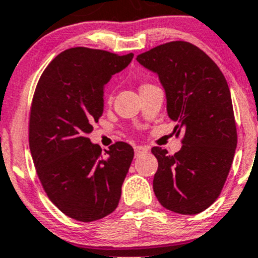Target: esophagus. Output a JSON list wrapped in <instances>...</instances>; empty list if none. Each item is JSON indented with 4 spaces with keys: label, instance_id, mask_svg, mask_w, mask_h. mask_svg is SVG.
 I'll use <instances>...</instances> for the list:
<instances>
[{
    "label": "esophagus",
    "instance_id": "34e87169",
    "mask_svg": "<svg viewBox=\"0 0 258 258\" xmlns=\"http://www.w3.org/2000/svg\"><path fill=\"white\" fill-rule=\"evenodd\" d=\"M149 151V148L148 147H146V146H136L135 147V153H136V155H141V154H143V153H147Z\"/></svg>",
    "mask_w": 258,
    "mask_h": 258
}]
</instances>
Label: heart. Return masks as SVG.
Listing matches in <instances>:
<instances>
[{"mask_svg":"<svg viewBox=\"0 0 258 258\" xmlns=\"http://www.w3.org/2000/svg\"><path fill=\"white\" fill-rule=\"evenodd\" d=\"M152 84H149V83H142L141 84V87H140V90H142V89H146V88H148V87H151ZM107 101H110V97L107 98Z\"/></svg>","mask_w":258,"mask_h":258,"instance_id":"obj_1","label":"heart"}]
</instances>
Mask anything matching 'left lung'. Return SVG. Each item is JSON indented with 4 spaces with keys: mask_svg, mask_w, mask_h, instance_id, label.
<instances>
[{
    "mask_svg": "<svg viewBox=\"0 0 258 258\" xmlns=\"http://www.w3.org/2000/svg\"><path fill=\"white\" fill-rule=\"evenodd\" d=\"M159 76L166 110L182 147L174 155L153 147L158 170L153 189L163 207L197 214L219 197L237 143L233 103L224 75L216 62L187 41H170L137 56Z\"/></svg>",
    "mask_w": 258,
    "mask_h": 258,
    "instance_id": "left-lung-1",
    "label": "left lung"
}]
</instances>
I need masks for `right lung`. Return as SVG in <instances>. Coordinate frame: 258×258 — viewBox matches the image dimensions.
I'll return each instance as SVG.
<instances>
[{"label": "right lung", "mask_w": 258, "mask_h": 258, "mask_svg": "<svg viewBox=\"0 0 258 258\" xmlns=\"http://www.w3.org/2000/svg\"><path fill=\"white\" fill-rule=\"evenodd\" d=\"M134 53L72 47L42 72L30 107L29 147L36 174L51 202L79 222L112 213L134 159L116 142L101 153L88 135L104 109V86L128 66Z\"/></svg>", "instance_id": "right-lung-1"}]
</instances>
